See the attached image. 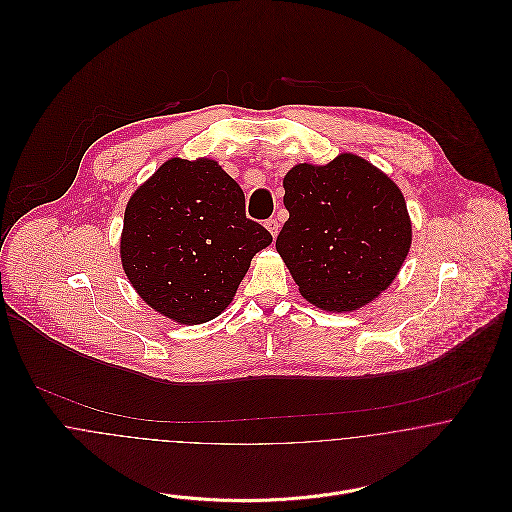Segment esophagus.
Returning a JSON list of instances; mask_svg holds the SVG:
<instances>
[{
	"label": "esophagus",
	"instance_id": "34e87169",
	"mask_svg": "<svg viewBox=\"0 0 512 512\" xmlns=\"http://www.w3.org/2000/svg\"><path fill=\"white\" fill-rule=\"evenodd\" d=\"M266 228L270 230L272 238H276V236H278V230H280V224H278V220L276 219H268L266 220Z\"/></svg>",
	"mask_w": 512,
	"mask_h": 512
}]
</instances>
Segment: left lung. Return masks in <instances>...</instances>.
<instances>
[{
	"instance_id": "obj_1",
	"label": "left lung",
	"mask_w": 512,
	"mask_h": 512,
	"mask_svg": "<svg viewBox=\"0 0 512 512\" xmlns=\"http://www.w3.org/2000/svg\"><path fill=\"white\" fill-rule=\"evenodd\" d=\"M284 189L290 219L276 250L309 303L355 311L394 282L412 244V222L388 175L341 153L327 165H295Z\"/></svg>"
}]
</instances>
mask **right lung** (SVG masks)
<instances>
[{
	"label": "right lung",
	"mask_w": 512,
	"mask_h": 512,
	"mask_svg": "<svg viewBox=\"0 0 512 512\" xmlns=\"http://www.w3.org/2000/svg\"><path fill=\"white\" fill-rule=\"evenodd\" d=\"M272 234L246 219L240 185L215 159L165 161L130 197L120 258L149 307L181 323L219 317Z\"/></svg>",
	"instance_id": "add662e5"
}]
</instances>
